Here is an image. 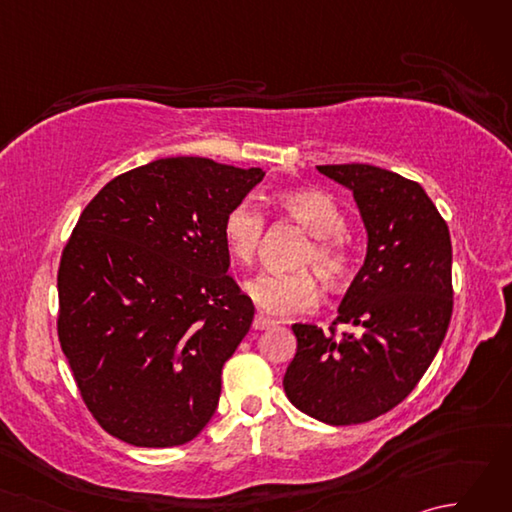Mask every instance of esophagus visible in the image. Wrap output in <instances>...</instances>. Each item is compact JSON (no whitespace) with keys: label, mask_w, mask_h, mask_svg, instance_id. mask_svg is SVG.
<instances>
[{"label":"esophagus","mask_w":512,"mask_h":512,"mask_svg":"<svg viewBox=\"0 0 512 512\" xmlns=\"http://www.w3.org/2000/svg\"><path fill=\"white\" fill-rule=\"evenodd\" d=\"M270 325H275L273 319L264 317V314H255V319H253V328L255 330H266V328H270Z\"/></svg>","instance_id":"esophagus-1"}]
</instances>
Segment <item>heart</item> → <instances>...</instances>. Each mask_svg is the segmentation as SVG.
Masks as SVG:
<instances>
[{
    "instance_id": "heart-1",
    "label": "heart",
    "mask_w": 512,
    "mask_h": 512,
    "mask_svg": "<svg viewBox=\"0 0 512 512\" xmlns=\"http://www.w3.org/2000/svg\"><path fill=\"white\" fill-rule=\"evenodd\" d=\"M279 213L312 235L310 246L301 250L299 268H314L323 284L341 286L352 270V255L345 242V215L328 193L295 189L277 195ZM266 231L264 215L253 204H235L222 222L224 246L237 264H250L262 246ZM246 295L255 306L275 317L308 312L319 301L317 279L308 270L297 273H262L246 284Z\"/></svg>"
}]
</instances>
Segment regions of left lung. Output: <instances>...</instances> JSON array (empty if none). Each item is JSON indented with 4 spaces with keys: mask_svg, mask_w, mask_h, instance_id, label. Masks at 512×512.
Listing matches in <instances>:
<instances>
[{
    "mask_svg": "<svg viewBox=\"0 0 512 512\" xmlns=\"http://www.w3.org/2000/svg\"><path fill=\"white\" fill-rule=\"evenodd\" d=\"M317 169L354 193L367 231L365 262L334 321L358 332L292 325L297 354L284 389L299 411L345 427L394 409L429 369L453 312V253L449 226L418 182L372 165Z\"/></svg>",
    "mask_w": 512,
    "mask_h": 512,
    "instance_id": "obj_1",
    "label": "left lung"
}]
</instances>
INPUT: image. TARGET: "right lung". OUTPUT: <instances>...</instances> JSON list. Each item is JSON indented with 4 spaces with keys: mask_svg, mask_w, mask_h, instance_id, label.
Here are the masks:
<instances>
[{
    "mask_svg": "<svg viewBox=\"0 0 512 512\" xmlns=\"http://www.w3.org/2000/svg\"><path fill=\"white\" fill-rule=\"evenodd\" d=\"M262 180L257 167L160 158L85 206L61 255L59 341L110 436L178 447L213 418L255 317L228 275L222 222Z\"/></svg>",
    "mask_w": 512,
    "mask_h": 512,
    "instance_id": "1",
    "label": "right lung"
}]
</instances>
